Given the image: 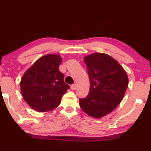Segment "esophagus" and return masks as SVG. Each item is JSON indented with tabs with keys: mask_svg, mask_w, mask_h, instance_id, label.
I'll return each instance as SVG.
<instances>
[{
	"mask_svg": "<svg viewBox=\"0 0 151 151\" xmlns=\"http://www.w3.org/2000/svg\"><path fill=\"white\" fill-rule=\"evenodd\" d=\"M77 84H76V83H74V84H72V86H71V89L72 91H74L77 89Z\"/></svg>",
	"mask_w": 151,
	"mask_h": 151,
	"instance_id": "34e87169",
	"label": "esophagus"
}]
</instances>
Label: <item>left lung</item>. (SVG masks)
Here are the masks:
<instances>
[{
	"label": "left lung",
	"instance_id": "left-lung-1",
	"mask_svg": "<svg viewBox=\"0 0 151 151\" xmlns=\"http://www.w3.org/2000/svg\"><path fill=\"white\" fill-rule=\"evenodd\" d=\"M90 81L88 95L79 99L85 113L101 118L117 108L128 86L125 70L111 56L101 52L84 58Z\"/></svg>",
	"mask_w": 151,
	"mask_h": 151
}]
</instances>
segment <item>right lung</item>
I'll return each instance as SVG.
<instances>
[{"mask_svg": "<svg viewBox=\"0 0 151 151\" xmlns=\"http://www.w3.org/2000/svg\"><path fill=\"white\" fill-rule=\"evenodd\" d=\"M61 61L62 58L58 55L42 56L22 78L20 88L24 99L36 111L48 112L57 108L70 88L59 70Z\"/></svg>", "mask_w": 151, "mask_h": 151, "instance_id": "obj_1", "label": "right lung"}]
</instances>
